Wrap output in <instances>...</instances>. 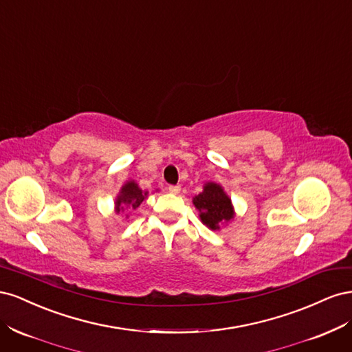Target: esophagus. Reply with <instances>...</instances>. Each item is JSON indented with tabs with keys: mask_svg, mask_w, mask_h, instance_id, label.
<instances>
[{
	"mask_svg": "<svg viewBox=\"0 0 352 352\" xmlns=\"http://www.w3.org/2000/svg\"><path fill=\"white\" fill-rule=\"evenodd\" d=\"M167 189H168V192L173 194V195H177L180 192V186L179 185H170Z\"/></svg>",
	"mask_w": 352,
	"mask_h": 352,
	"instance_id": "1",
	"label": "esophagus"
}]
</instances>
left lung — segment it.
Masks as SVG:
<instances>
[{
    "label": "left lung",
    "mask_w": 352,
    "mask_h": 352,
    "mask_svg": "<svg viewBox=\"0 0 352 352\" xmlns=\"http://www.w3.org/2000/svg\"><path fill=\"white\" fill-rule=\"evenodd\" d=\"M192 202L199 211L201 221L211 230H219L221 223H226L235 216L230 198L223 188L214 182L206 184L204 190L198 194Z\"/></svg>",
    "instance_id": "1"
}]
</instances>
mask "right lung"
I'll return each mask as SVG.
<instances>
[{
	"label": "right lung",
	"instance_id": "right-lung-1",
	"mask_svg": "<svg viewBox=\"0 0 352 352\" xmlns=\"http://www.w3.org/2000/svg\"><path fill=\"white\" fill-rule=\"evenodd\" d=\"M146 195H148L146 190H142L140 186H138L135 180H129V182H126L122 186L119 195L116 198V212L124 211L126 207L136 210L142 204V201L145 199Z\"/></svg>",
	"mask_w": 352,
	"mask_h": 352
}]
</instances>
